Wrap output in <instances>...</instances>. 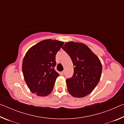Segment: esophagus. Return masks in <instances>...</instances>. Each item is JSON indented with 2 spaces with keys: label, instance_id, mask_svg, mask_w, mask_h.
<instances>
[{
  "label": "esophagus",
  "instance_id": "34e87169",
  "mask_svg": "<svg viewBox=\"0 0 124 124\" xmlns=\"http://www.w3.org/2000/svg\"><path fill=\"white\" fill-rule=\"evenodd\" d=\"M61 75H64L65 74V72H64V71H63V72H61Z\"/></svg>",
  "mask_w": 124,
  "mask_h": 124
}]
</instances>
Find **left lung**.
Returning <instances> with one entry per match:
<instances>
[{"label":"left lung","instance_id":"obj_1","mask_svg":"<svg viewBox=\"0 0 124 124\" xmlns=\"http://www.w3.org/2000/svg\"><path fill=\"white\" fill-rule=\"evenodd\" d=\"M62 49L70 56L74 67L73 77L66 80L68 91L74 97H85L91 93L99 82L101 62L83 43L67 42Z\"/></svg>","mask_w":124,"mask_h":124}]
</instances>
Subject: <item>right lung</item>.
<instances>
[{"label": "right lung", "mask_w": 124, "mask_h": 124, "mask_svg": "<svg viewBox=\"0 0 124 124\" xmlns=\"http://www.w3.org/2000/svg\"><path fill=\"white\" fill-rule=\"evenodd\" d=\"M64 44L57 40L46 39L29 49L22 62L24 80L30 91L38 96H46L53 90L59 74L54 70L56 54Z\"/></svg>", "instance_id": "1"}]
</instances>
